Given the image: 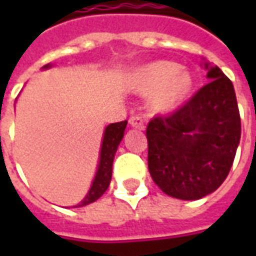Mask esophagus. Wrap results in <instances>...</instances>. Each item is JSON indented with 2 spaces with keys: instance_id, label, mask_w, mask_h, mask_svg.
<instances>
[{
  "instance_id": "34e87169",
  "label": "esophagus",
  "mask_w": 256,
  "mask_h": 256,
  "mask_svg": "<svg viewBox=\"0 0 256 256\" xmlns=\"http://www.w3.org/2000/svg\"><path fill=\"white\" fill-rule=\"evenodd\" d=\"M128 123H130V126L132 128H141V130H144L145 128V122L144 119L141 116H132L128 119Z\"/></svg>"
}]
</instances>
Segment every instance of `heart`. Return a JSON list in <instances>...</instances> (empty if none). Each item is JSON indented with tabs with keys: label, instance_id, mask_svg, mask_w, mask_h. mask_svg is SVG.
<instances>
[{
	"label": "heart",
	"instance_id": "obj_1",
	"mask_svg": "<svg viewBox=\"0 0 256 256\" xmlns=\"http://www.w3.org/2000/svg\"><path fill=\"white\" fill-rule=\"evenodd\" d=\"M133 86L140 92L158 90L152 98L158 111H172L186 97L192 86V78L186 71L172 62H155L141 67L134 74Z\"/></svg>",
	"mask_w": 256,
	"mask_h": 256
}]
</instances>
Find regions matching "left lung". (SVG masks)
Here are the masks:
<instances>
[{
  "mask_svg": "<svg viewBox=\"0 0 256 256\" xmlns=\"http://www.w3.org/2000/svg\"><path fill=\"white\" fill-rule=\"evenodd\" d=\"M208 84L166 118L146 128L148 168L172 198L198 200L220 188L236 156L242 122L230 79L204 63Z\"/></svg>",
  "mask_w": 256,
  "mask_h": 256,
  "instance_id": "1",
  "label": "left lung"
}]
</instances>
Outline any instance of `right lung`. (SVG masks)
Listing matches in <instances>:
<instances>
[{
  "mask_svg": "<svg viewBox=\"0 0 256 256\" xmlns=\"http://www.w3.org/2000/svg\"><path fill=\"white\" fill-rule=\"evenodd\" d=\"M50 67H52V64H46L42 68L46 70V68ZM126 126H128V120H123V122L111 123L106 128L104 136H102V142H101L100 162H98V166H97L94 180H93L89 192L84 196V200L76 206H74V207H84V206L93 203L97 198H100L102 196V193L108 189L112 177L114 158H115L118 146H119L123 138Z\"/></svg>",
  "mask_w": 256,
  "mask_h": 256,
  "instance_id": "obj_1",
  "label": "right lung"
}]
</instances>
